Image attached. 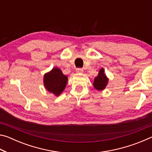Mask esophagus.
I'll return each mask as SVG.
<instances>
[{
	"label": "esophagus",
	"mask_w": 152,
	"mask_h": 152,
	"mask_svg": "<svg viewBox=\"0 0 152 152\" xmlns=\"http://www.w3.org/2000/svg\"><path fill=\"white\" fill-rule=\"evenodd\" d=\"M76 72H78V73L83 72V69H82V68H77L76 69Z\"/></svg>",
	"instance_id": "1"
}]
</instances>
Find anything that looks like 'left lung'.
I'll return each instance as SVG.
<instances>
[{"label": "left lung", "instance_id": "1", "mask_svg": "<svg viewBox=\"0 0 152 152\" xmlns=\"http://www.w3.org/2000/svg\"><path fill=\"white\" fill-rule=\"evenodd\" d=\"M108 82H109V78H107L106 74H104V69L102 68L99 70L98 76L94 78L93 86L94 88L97 91H101L106 88Z\"/></svg>", "mask_w": 152, "mask_h": 152}]
</instances>
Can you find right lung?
Masks as SVG:
<instances>
[{
    "instance_id": "right-lung-1",
    "label": "right lung",
    "mask_w": 152,
    "mask_h": 152,
    "mask_svg": "<svg viewBox=\"0 0 152 152\" xmlns=\"http://www.w3.org/2000/svg\"><path fill=\"white\" fill-rule=\"evenodd\" d=\"M68 76L64 75L60 69L53 68L43 76V84L45 89L56 96L61 94L66 88Z\"/></svg>"
}]
</instances>
